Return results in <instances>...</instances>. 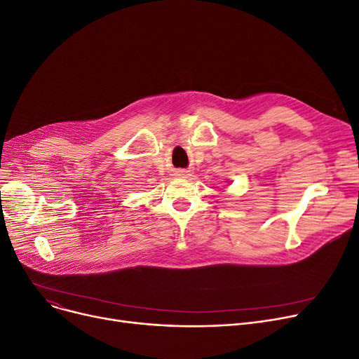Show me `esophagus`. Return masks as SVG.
I'll return each mask as SVG.
<instances>
[{
    "instance_id": "34e87169",
    "label": "esophagus",
    "mask_w": 359,
    "mask_h": 359,
    "mask_svg": "<svg viewBox=\"0 0 359 359\" xmlns=\"http://www.w3.org/2000/svg\"><path fill=\"white\" fill-rule=\"evenodd\" d=\"M175 175L177 177H187V172H185V170H177Z\"/></svg>"
}]
</instances>
